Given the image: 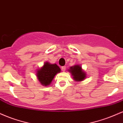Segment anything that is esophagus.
<instances>
[{
	"instance_id": "1",
	"label": "esophagus",
	"mask_w": 123,
	"mask_h": 123,
	"mask_svg": "<svg viewBox=\"0 0 123 123\" xmlns=\"http://www.w3.org/2000/svg\"><path fill=\"white\" fill-rule=\"evenodd\" d=\"M61 68H62V70L63 72H64V71H65L66 67V66H62Z\"/></svg>"
}]
</instances>
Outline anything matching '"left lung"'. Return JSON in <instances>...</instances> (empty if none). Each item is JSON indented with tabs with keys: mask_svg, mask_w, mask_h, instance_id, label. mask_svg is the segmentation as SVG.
Wrapping results in <instances>:
<instances>
[{
	"mask_svg": "<svg viewBox=\"0 0 123 123\" xmlns=\"http://www.w3.org/2000/svg\"><path fill=\"white\" fill-rule=\"evenodd\" d=\"M69 72L73 76V79L77 81H80L86 78V73L81 69V66L79 65H74L70 68Z\"/></svg>",
	"mask_w": 123,
	"mask_h": 123,
	"instance_id": "obj_1",
	"label": "left lung"
}]
</instances>
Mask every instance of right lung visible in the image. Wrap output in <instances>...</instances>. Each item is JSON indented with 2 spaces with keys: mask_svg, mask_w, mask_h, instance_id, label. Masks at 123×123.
<instances>
[{
  "mask_svg": "<svg viewBox=\"0 0 123 123\" xmlns=\"http://www.w3.org/2000/svg\"><path fill=\"white\" fill-rule=\"evenodd\" d=\"M61 72V69L57 64H50L46 62L42 68L37 70V76L42 85L49 86L58 73Z\"/></svg>",
  "mask_w": 123,
  "mask_h": 123,
  "instance_id": "obj_1",
  "label": "right lung"
}]
</instances>
